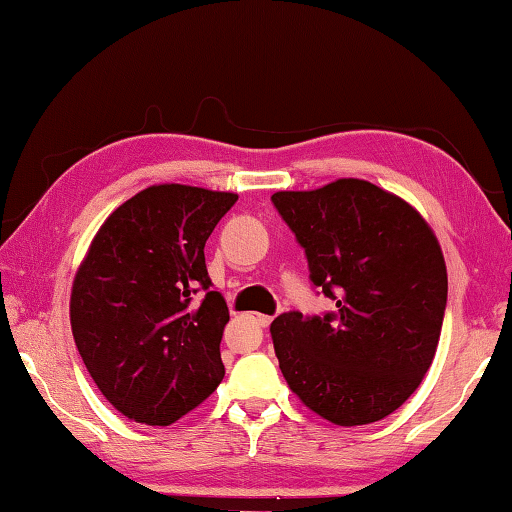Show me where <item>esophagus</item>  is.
Segmentation results:
<instances>
[{"label":"esophagus","mask_w":512,"mask_h":512,"mask_svg":"<svg viewBox=\"0 0 512 512\" xmlns=\"http://www.w3.org/2000/svg\"><path fill=\"white\" fill-rule=\"evenodd\" d=\"M250 319H253L255 326H259V328H269L271 326V316H266V314H253Z\"/></svg>","instance_id":"obj_1"}]
</instances>
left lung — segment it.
<instances>
[{"mask_svg": "<svg viewBox=\"0 0 512 512\" xmlns=\"http://www.w3.org/2000/svg\"><path fill=\"white\" fill-rule=\"evenodd\" d=\"M271 202L305 250L312 285L337 305L271 323L282 376L337 426L392 415L440 342L449 285L433 230L408 202L364 180L278 191Z\"/></svg>", "mask_w": 512, "mask_h": 512, "instance_id": "1", "label": "left lung"}]
</instances>
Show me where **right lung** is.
<instances>
[{
    "label": "right lung",
    "mask_w": 512,
    "mask_h": 512,
    "mask_svg": "<svg viewBox=\"0 0 512 512\" xmlns=\"http://www.w3.org/2000/svg\"><path fill=\"white\" fill-rule=\"evenodd\" d=\"M239 196L150 186L113 212L72 285L77 351L127 419L168 426L225 376V298L207 275L205 243Z\"/></svg>",
    "instance_id": "1"
}]
</instances>
